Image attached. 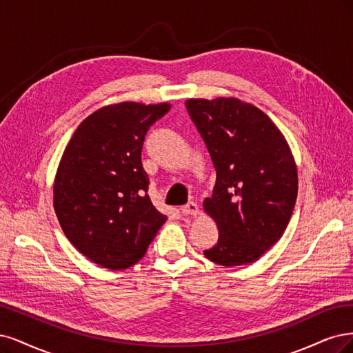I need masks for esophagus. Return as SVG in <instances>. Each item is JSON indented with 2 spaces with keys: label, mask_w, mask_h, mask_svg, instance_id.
Listing matches in <instances>:
<instances>
[{
  "label": "esophagus",
  "mask_w": 353,
  "mask_h": 353,
  "mask_svg": "<svg viewBox=\"0 0 353 353\" xmlns=\"http://www.w3.org/2000/svg\"><path fill=\"white\" fill-rule=\"evenodd\" d=\"M180 211H181V214H183V215H196L199 208H198V203L188 202L186 205H183V207L180 208Z\"/></svg>",
  "instance_id": "1"
}]
</instances>
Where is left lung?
I'll return each instance as SVG.
<instances>
[{
    "label": "left lung",
    "instance_id": "left-lung-1",
    "mask_svg": "<svg viewBox=\"0 0 353 353\" xmlns=\"http://www.w3.org/2000/svg\"><path fill=\"white\" fill-rule=\"evenodd\" d=\"M186 108L217 172L203 211L220 234L203 255L224 267L255 263L283 236L296 202L289 143L264 111L237 98H190Z\"/></svg>",
    "mask_w": 353,
    "mask_h": 353
}]
</instances>
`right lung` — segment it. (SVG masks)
<instances>
[{
    "label": "right lung",
    "instance_id": "right-lung-1",
    "mask_svg": "<svg viewBox=\"0 0 353 353\" xmlns=\"http://www.w3.org/2000/svg\"><path fill=\"white\" fill-rule=\"evenodd\" d=\"M172 105L120 102L74 130L54 180V210L70 243L92 263L124 270L145 255L167 217L148 195L145 134Z\"/></svg>",
    "mask_w": 353,
    "mask_h": 353
}]
</instances>
